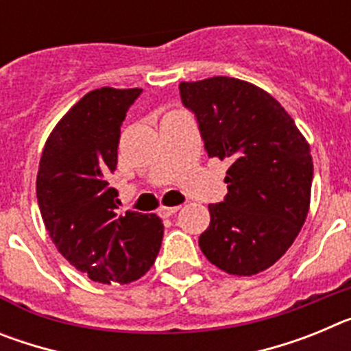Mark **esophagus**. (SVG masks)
<instances>
[{
  "instance_id": "34e87169",
  "label": "esophagus",
  "mask_w": 351,
  "mask_h": 351,
  "mask_svg": "<svg viewBox=\"0 0 351 351\" xmlns=\"http://www.w3.org/2000/svg\"><path fill=\"white\" fill-rule=\"evenodd\" d=\"M181 209L179 206H173V207H160V216H163V218H169V216H173V214L178 213V210Z\"/></svg>"
}]
</instances>
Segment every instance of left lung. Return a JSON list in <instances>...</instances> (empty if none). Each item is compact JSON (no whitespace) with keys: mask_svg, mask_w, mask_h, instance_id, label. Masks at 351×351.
Returning a JSON list of instances; mask_svg holds the SVG:
<instances>
[{"mask_svg":"<svg viewBox=\"0 0 351 351\" xmlns=\"http://www.w3.org/2000/svg\"><path fill=\"white\" fill-rule=\"evenodd\" d=\"M209 158H228L223 202L209 204L198 246L228 274L253 276L287 253L308 216L313 158L293 119L260 88L232 77L179 84Z\"/></svg>","mask_w":351,"mask_h":351,"instance_id":"1","label":"left lung"}]
</instances>
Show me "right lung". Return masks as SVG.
<instances>
[{"label": "right lung", "instance_id": "right-lung-1", "mask_svg": "<svg viewBox=\"0 0 351 351\" xmlns=\"http://www.w3.org/2000/svg\"><path fill=\"white\" fill-rule=\"evenodd\" d=\"M142 89L88 93L58 123L36 176L42 219L58 251L98 283H132L151 269L163 239L156 214L117 213L121 123Z\"/></svg>", "mask_w": 351, "mask_h": 351}]
</instances>
